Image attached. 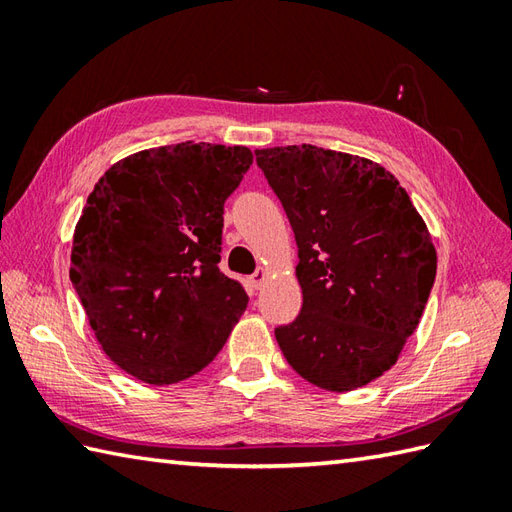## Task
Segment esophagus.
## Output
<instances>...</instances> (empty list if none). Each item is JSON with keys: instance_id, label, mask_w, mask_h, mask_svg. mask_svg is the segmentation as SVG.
<instances>
[{"instance_id": "1", "label": "esophagus", "mask_w": 512, "mask_h": 512, "mask_svg": "<svg viewBox=\"0 0 512 512\" xmlns=\"http://www.w3.org/2000/svg\"><path fill=\"white\" fill-rule=\"evenodd\" d=\"M266 277H268V270L266 268H259L257 273L250 275V284H253V288H262Z\"/></svg>"}]
</instances>
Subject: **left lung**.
Wrapping results in <instances>:
<instances>
[{
	"instance_id": "8db88e82",
	"label": "left lung",
	"mask_w": 512,
	"mask_h": 512,
	"mask_svg": "<svg viewBox=\"0 0 512 512\" xmlns=\"http://www.w3.org/2000/svg\"><path fill=\"white\" fill-rule=\"evenodd\" d=\"M255 156L299 248L303 306L275 330L281 352L321 389L372 383L396 365L436 281L427 224L378 162L314 145Z\"/></svg>"
}]
</instances>
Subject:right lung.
Segmentation results:
<instances>
[{
  "label": "right lung",
  "mask_w": 512,
  "mask_h": 512,
  "mask_svg": "<svg viewBox=\"0 0 512 512\" xmlns=\"http://www.w3.org/2000/svg\"><path fill=\"white\" fill-rule=\"evenodd\" d=\"M248 147L180 143L118 160L74 228L70 279L112 361L149 385L198 374L248 306L220 270L224 202Z\"/></svg>",
  "instance_id": "obj_1"
}]
</instances>
